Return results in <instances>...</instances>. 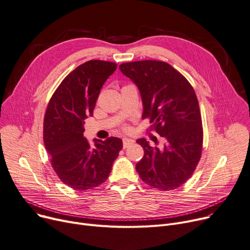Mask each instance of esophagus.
<instances>
[{"label":"esophagus","instance_id":"esophagus-1","mask_svg":"<svg viewBox=\"0 0 250 250\" xmlns=\"http://www.w3.org/2000/svg\"><path fill=\"white\" fill-rule=\"evenodd\" d=\"M131 144H134V140L128 139V138H124V139H123V145H124V148L127 147V146H128L129 145H131Z\"/></svg>","mask_w":250,"mask_h":250}]
</instances>
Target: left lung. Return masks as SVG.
<instances>
[{
    "instance_id": "8db88e82",
    "label": "left lung",
    "mask_w": 250,
    "mask_h": 250,
    "mask_svg": "<svg viewBox=\"0 0 250 250\" xmlns=\"http://www.w3.org/2000/svg\"><path fill=\"white\" fill-rule=\"evenodd\" d=\"M120 69L138 86L142 118L166 141L163 148L137 143L144 157L136 165L141 179L162 191L179 188L194 173L201 158L203 128L196 93L189 81L168 63L157 60L127 62Z\"/></svg>"
}]
</instances>
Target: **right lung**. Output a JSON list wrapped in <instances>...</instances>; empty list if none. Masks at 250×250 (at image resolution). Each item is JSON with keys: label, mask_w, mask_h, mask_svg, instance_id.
Masks as SVG:
<instances>
[{"label": "right lung", "mask_w": 250, "mask_h": 250, "mask_svg": "<svg viewBox=\"0 0 250 250\" xmlns=\"http://www.w3.org/2000/svg\"><path fill=\"white\" fill-rule=\"evenodd\" d=\"M114 62L89 60L66 76L53 93L44 118V145L59 179L83 191L97 187L111 172L123 141L94 139V146L83 136L84 121L92 116L97 97L115 71Z\"/></svg>", "instance_id": "add662e5"}]
</instances>
